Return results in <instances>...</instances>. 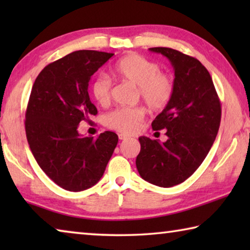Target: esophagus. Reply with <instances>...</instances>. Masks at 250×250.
Returning <instances> with one entry per match:
<instances>
[{"label":"esophagus","mask_w":250,"mask_h":250,"mask_svg":"<svg viewBox=\"0 0 250 250\" xmlns=\"http://www.w3.org/2000/svg\"><path fill=\"white\" fill-rule=\"evenodd\" d=\"M118 137H119L120 140H125V139L128 138V137H126V135H125V134H124V133H120L119 135H118Z\"/></svg>","instance_id":"obj_1"}]
</instances>
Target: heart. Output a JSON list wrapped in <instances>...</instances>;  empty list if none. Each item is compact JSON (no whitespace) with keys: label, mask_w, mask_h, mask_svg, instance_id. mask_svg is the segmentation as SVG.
Masks as SVG:
<instances>
[{"label":"heart","mask_w":250,"mask_h":250,"mask_svg":"<svg viewBox=\"0 0 250 250\" xmlns=\"http://www.w3.org/2000/svg\"><path fill=\"white\" fill-rule=\"evenodd\" d=\"M112 75L122 83L137 86V95L151 110H162L172 99L174 82L170 75L160 71V66L138 54L122 57L112 68ZM95 100L107 105L111 99V82L104 76L97 77L91 84ZM146 111L141 107L119 108L109 113L105 124L111 129L133 133L140 128Z\"/></svg>","instance_id":"1"}]
</instances>
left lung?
I'll list each match as a JSON object with an SVG mask.
<instances>
[{
	"label": "left lung",
	"instance_id": "1",
	"mask_svg": "<svg viewBox=\"0 0 250 250\" xmlns=\"http://www.w3.org/2000/svg\"><path fill=\"white\" fill-rule=\"evenodd\" d=\"M171 62L174 92L152 122L153 130H167V140L140 137L135 164L143 180L171 188L188 179L208 154L221 125L222 108L210 75L200 61L167 47L149 48Z\"/></svg>",
	"mask_w": 250,
	"mask_h": 250
}]
</instances>
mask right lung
<instances>
[{
  "instance_id": "obj_1",
  "label": "right lung",
  "mask_w": 250,
  "mask_h": 250,
  "mask_svg": "<svg viewBox=\"0 0 250 250\" xmlns=\"http://www.w3.org/2000/svg\"><path fill=\"white\" fill-rule=\"evenodd\" d=\"M112 56L76 50L46 66L33 84L25 115L28 145L45 174L67 191L98 183L117 146L111 131L97 139L78 132L80 122L98 112L88 94L91 76Z\"/></svg>"
}]
</instances>
